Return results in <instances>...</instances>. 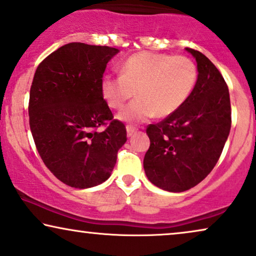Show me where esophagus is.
<instances>
[{"label": "esophagus", "mask_w": 256, "mask_h": 256, "mask_svg": "<svg viewBox=\"0 0 256 256\" xmlns=\"http://www.w3.org/2000/svg\"><path fill=\"white\" fill-rule=\"evenodd\" d=\"M126 129H127V134H128V136L132 135L136 130H138V128L132 127V126H129V124L127 126V127H126Z\"/></svg>", "instance_id": "34e87169"}]
</instances>
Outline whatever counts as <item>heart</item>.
Returning a JSON list of instances; mask_svg holds the SVG:
<instances>
[{
  "label": "heart",
  "instance_id": "obj_1",
  "mask_svg": "<svg viewBox=\"0 0 256 256\" xmlns=\"http://www.w3.org/2000/svg\"><path fill=\"white\" fill-rule=\"evenodd\" d=\"M196 63L188 56L141 52L122 63L120 75H106L101 89L112 109L120 110L136 95L118 118L142 122L156 115L166 118L178 112L190 98L198 84Z\"/></svg>",
  "mask_w": 256,
  "mask_h": 256
}]
</instances>
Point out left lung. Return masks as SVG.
Listing matches in <instances>:
<instances>
[{"label": "left lung", "instance_id": "obj_1", "mask_svg": "<svg viewBox=\"0 0 256 256\" xmlns=\"http://www.w3.org/2000/svg\"><path fill=\"white\" fill-rule=\"evenodd\" d=\"M196 60L198 84L187 102L146 132L150 146L144 158L146 175L164 190H188L213 170L232 124L228 86L214 63L186 48Z\"/></svg>", "mask_w": 256, "mask_h": 256}]
</instances>
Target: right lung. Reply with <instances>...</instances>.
Here are the masks:
<instances>
[{
  "label": "right lung",
  "instance_id": "obj_1",
  "mask_svg": "<svg viewBox=\"0 0 256 256\" xmlns=\"http://www.w3.org/2000/svg\"><path fill=\"white\" fill-rule=\"evenodd\" d=\"M118 49L72 42L36 68L29 95V126L46 167L72 188H90L110 176L126 126L102 95L107 63ZM104 126L102 132L97 130Z\"/></svg>",
  "mask_w": 256,
  "mask_h": 256
}]
</instances>
